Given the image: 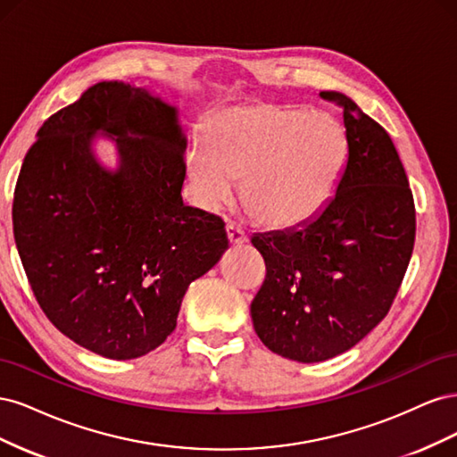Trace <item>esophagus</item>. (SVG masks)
<instances>
[{
    "mask_svg": "<svg viewBox=\"0 0 457 457\" xmlns=\"http://www.w3.org/2000/svg\"><path fill=\"white\" fill-rule=\"evenodd\" d=\"M227 237H228L230 244H244V242H247V232L240 225H237V223H228L227 225Z\"/></svg>",
    "mask_w": 457,
    "mask_h": 457,
    "instance_id": "1",
    "label": "esophagus"
}]
</instances>
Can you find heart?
<instances>
[{
    "instance_id": "obj_1",
    "label": "heart",
    "mask_w": 457,
    "mask_h": 457,
    "mask_svg": "<svg viewBox=\"0 0 457 457\" xmlns=\"http://www.w3.org/2000/svg\"><path fill=\"white\" fill-rule=\"evenodd\" d=\"M343 156L345 137L334 118L259 103L217 110L205 137H195L187 148V171L204 210H220L242 183L252 217L284 228L320 210Z\"/></svg>"
}]
</instances>
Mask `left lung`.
Here are the masks:
<instances>
[{
    "instance_id": "8db88e82",
    "label": "left lung",
    "mask_w": 457,
    "mask_h": 457,
    "mask_svg": "<svg viewBox=\"0 0 457 457\" xmlns=\"http://www.w3.org/2000/svg\"><path fill=\"white\" fill-rule=\"evenodd\" d=\"M347 162L336 195L307 223L252 237L267 276L252 301L255 334L272 353L322 362L364 339L389 312L416 240V205L386 133L349 96Z\"/></svg>"
}]
</instances>
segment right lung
I'll return each mask as SVG.
<instances>
[{"label": "right lung", "instance_id": "right-lung-1", "mask_svg": "<svg viewBox=\"0 0 457 457\" xmlns=\"http://www.w3.org/2000/svg\"><path fill=\"white\" fill-rule=\"evenodd\" d=\"M112 134L120 168L90 150ZM187 139L177 108L101 81L54 112L26 152L12 232L32 292L61 334L114 361L168 339L181 301L228 247L223 219L183 204Z\"/></svg>", "mask_w": 457, "mask_h": 457}]
</instances>
